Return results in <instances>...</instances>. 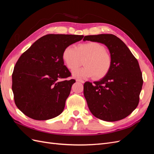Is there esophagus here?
I'll list each match as a JSON object with an SVG mask.
<instances>
[{
    "label": "esophagus",
    "mask_w": 154,
    "mask_h": 154,
    "mask_svg": "<svg viewBox=\"0 0 154 154\" xmlns=\"http://www.w3.org/2000/svg\"><path fill=\"white\" fill-rule=\"evenodd\" d=\"M76 82H80V83H84L85 82L84 81H83V80H80V79H76Z\"/></svg>",
    "instance_id": "1"
}]
</instances>
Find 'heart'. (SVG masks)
Masks as SVG:
<instances>
[{"instance_id": "obj_1", "label": "heart", "mask_w": 154, "mask_h": 154, "mask_svg": "<svg viewBox=\"0 0 154 154\" xmlns=\"http://www.w3.org/2000/svg\"><path fill=\"white\" fill-rule=\"evenodd\" d=\"M85 57L83 63L85 67L77 69L72 72L74 78H87L94 76L96 79H100L110 71L112 59L106 51L105 46L96 42L83 43L77 48L72 45H69L62 53L63 62L71 71L79 66L80 58Z\"/></svg>"}]
</instances>
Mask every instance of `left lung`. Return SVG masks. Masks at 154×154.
<instances>
[{
    "label": "left lung",
    "mask_w": 154,
    "mask_h": 154,
    "mask_svg": "<svg viewBox=\"0 0 154 154\" xmlns=\"http://www.w3.org/2000/svg\"><path fill=\"white\" fill-rule=\"evenodd\" d=\"M96 42L108 48L112 59L109 73L99 81L87 82L83 94L91 112L106 122L127 117L136 109L143 83L137 59L118 37L112 34L85 36L83 41Z\"/></svg>",
    "instance_id": "1"
}]
</instances>
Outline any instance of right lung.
Returning <instances> with one entry per match:
<instances>
[{
  "label": "right lung",
  "instance_id": "add662e5",
  "mask_svg": "<svg viewBox=\"0 0 154 154\" xmlns=\"http://www.w3.org/2000/svg\"><path fill=\"white\" fill-rule=\"evenodd\" d=\"M83 35H46L18 58L12 74L15 103L22 112L36 120H48L61 114L74 80L64 66L62 53L80 41Z\"/></svg>",
  "mask_w": 154,
  "mask_h": 154
}]
</instances>
